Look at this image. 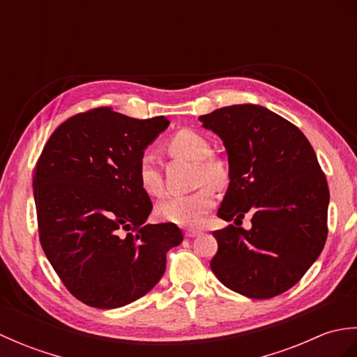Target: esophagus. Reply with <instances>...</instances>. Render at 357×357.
Returning <instances> with one entry per match:
<instances>
[{
	"mask_svg": "<svg viewBox=\"0 0 357 357\" xmlns=\"http://www.w3.org/2000/svg\"><path fill=\"white\" fill-rule=\"evenodd\" d=\"M199 233H201V230H196V229H188V230H185V238H195V236H198Z\"/></svg>",
	"mask_w": 357,
	"mask_h": 357,
	"instance_id": "34e87169",
	"label": "esophagus"
}]
</instances>
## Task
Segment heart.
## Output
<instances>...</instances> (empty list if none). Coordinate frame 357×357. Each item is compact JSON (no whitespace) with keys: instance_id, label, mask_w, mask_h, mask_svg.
<instances>
[{"instance_id":"heart-1","label":"heart","mask_w":357,"mask_h":357,"mask_svg":"<svg viewBox=\"0 0 357 357\" xmlns=\"http://www.w3.org/2000/svg\"><path fill=\"white\" fill-rule=\"evenodd\" d=\"M165 149L173 158L187 159L196 165L195 184L199 190L181 196H169L158 204L156 213L165 222L181 227H196L204 216L215 207V193L221 190L230 179L229 165L221 156L213 155V147L206 135L193 128H181L174 132L165 142ZM136 176L144 192L150 196L164 193L162 174L150 155H142L136 167Z\"/></svg>"}]
</instances>
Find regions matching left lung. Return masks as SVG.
<instances>
[{"mask_svg":"<svg viewBox=\"0 0 357 357\" xmlns=\"http://www.w3.org/2000/svg\"><path fill=\"white\" fill-rule=\"evenodd\" d=\"M222 139L230 184L213 231L210 267L221 282L252 299H270L298 284L328 234L330 192L312 144L290 121L255 104L222 107L199 118Z\"/></svg>","mask_w":357,"mask_h":357,"instance_id":"obj_1","label":"left lung"}]
</instances>
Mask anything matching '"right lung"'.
Returning a JSON list of instances; mask_svg holds the SVG:
<instances>
[{"label":"right lung","instance_id":"right-lung-1","mask_svg":"<svg viewBox=\"0 0 357 357\" xmlns=\"http://www.w3.org/2000/svg\"><path fill=\"white\" fill-rule=\"evenodd\" d=\"M170 123L96 107L69 118L45 142L33 173L40 242L75 298L118 308L142 298L183 242L174 224H147L153 204L136 167Z\"/></svg>","mask_w":357,"mask_h":357}]
</instances>
